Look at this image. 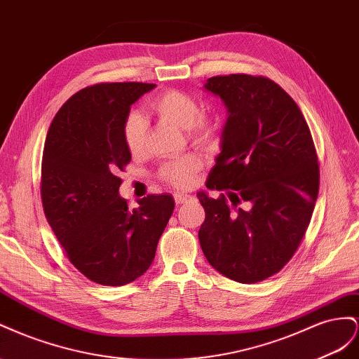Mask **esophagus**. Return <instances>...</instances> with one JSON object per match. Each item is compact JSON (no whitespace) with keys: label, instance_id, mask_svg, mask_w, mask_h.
Here are the masks:
<instances>
[{"label":"esophagus","instance_id":"34e87169","mask_svg":"<svg viewBox=\"0 0 359 359\" xmlns=\"http://www.w3.org/2000/svg\"><path fill=\"white\" fill-rule=\"evenodd\" d=\"M192 200V196H188V194H174V201H176V204H183Z\"/></svg>","mask_w":359,"mask_h":359}]
</instances>
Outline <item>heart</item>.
I'll return each instance as SVG.
<instances>
[{
    "label": "heart",
    "mask_w": 359,
    "mask_h": 359,
    "mask_svg": "<svg viewBox=\"0 0 359 359\" xmlns=\"http://www.w3.org/2000/svg\"><path fill=\"white\" fill-rule=\"evenodd\" d=\"M150 109L162 118L180 129H188V134L197 142H209L215 134V125L209 117L200 114L198 102L185 91L171 90L151 100ZM146 121L138 112H130L123 123V141L132 155L144 147ZM201 167L198 156L188 153L167 162L161 170V177L174 188L191 185L194 174Z\"/></svg>",
    "instance_id": "b5f03b06"
}]
</instances>
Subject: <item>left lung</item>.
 <instances>
[{
	"label": "left lung",
	"mask_w": 359,
	"mask_h": 359,
	"mask_svg": "<svg viewBox=\"0 0 359 359\" xmlns=\"http://www.w3.org/2000/svg\"><path fill=\"white\" fill-rule=\"evenodd\" d=\"M227 108L221 153L198 192L206 212L198 239L208 262L242 284L280 272L309 229L319 162L296 102L273 81L245 74L204 84Z\"/></svg>",
	"instance_id": "8db88e82"
}]
</instances>
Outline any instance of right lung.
<instances>
[{
    "label": "right lung",
    "instance_id": "add662e5",
    "mask_svg": "<svg viewBox=\"0 0 359 359\" xmlns=\"http://www.w3.org/2000/svg\"><path fill=\"white\" fill-rule=\"evenodd\" d=\"M155 84L104 83L79 90L50 123L42 159L45 217L75 268L102 285L147 272L174 210L168 194L129 209L117 176L130 162L123 123Z\"/></svg>",
    "mask_w": 359,
    "mask_h": 359
}]
</instances>
